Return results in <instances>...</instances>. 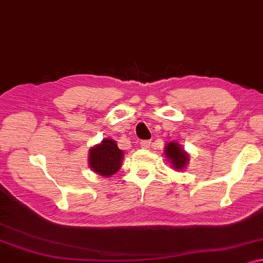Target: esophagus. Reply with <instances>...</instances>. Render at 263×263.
Returning a JSON list of instances; mask_svg holds the SVG:
<instances>
[{
    "instance_id": "esophagus-1",
    "label": "esophagus",
    "mask_w": 263,
    "mask_h": 263,
    "mask_svg": "<svg viewBox=\"0 0 263 263\" xmlns=\"http://www.w3.org/2000/svg\"><path fill=\"white\" fill-rule=\"evenodd\" d=\"M150 144H151V140H148V139L142 140V142H140V147H143V148H147L148 146H150Z\"/></svg>"
}]
</instances>
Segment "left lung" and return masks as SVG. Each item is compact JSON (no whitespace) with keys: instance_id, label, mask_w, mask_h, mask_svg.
Segmentation results:
<instances>
[{"instance_id":"1","label":"left lung","mask_w":263,"mask_h":263,"mask_svg":"<svg viewBox=\"0 0 263 263\" xmlns=\"http://www.w3.org/2000/svg\"><path fill=\"white\" fill-rule=\"evenodd\" d=\"M165 155L170 162L174 164V167L177 170L183 169L187 163V155L184 152L178 144L171 142L166 145Z\"/></svg>"}]
</instances>
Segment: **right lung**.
<instances>
[{"label": "right lung", "instance_id": "1", "mask_svg": "<svg viewBox=\"0 0 263 263\" xmlns=\"http://www.w3.org/2000/svg\"><path fill=\"white\" fill-rule=\"evenodd\" d=\"M123 155L115 140L104 139L89 150V166L97 174L108 177L120 169Z\"/></svg>", "mask_w": 263, "mask_h": 263}]
</instances>
